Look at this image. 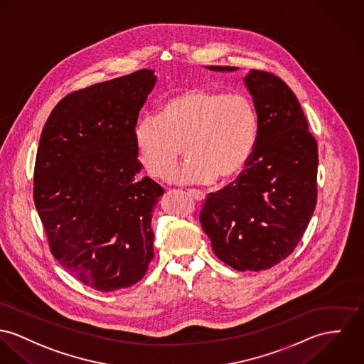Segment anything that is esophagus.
<instances>
[{
	"mask_svg": "<svg viewBox=\"0 0 364 364\" xmlns=\"http://www.w3.org/2000/svg\"><path fill=\"white\" fill-rule=\"evenodd\" d=\"M188 196H191L193 199H196V202H202V200L205 199L203 193H200V191H196V190H190V191H188Z\"/></svg>",
	"mask_w": 364,
	"mask_h": 364,
	"instance_id": "1",
	"label": "esophagus"
}]
</instances>
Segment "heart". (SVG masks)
Masks as SVG:
<instances>
[{
    "label": "heart",
    "mask_w": 364,
    "mask_h": 364,
    "mask_svg": "<svg viewBox=\"0 0 364 364\" xmlns=\"http://www.w3.org/2000/svg\"><path fill=\"white\" fill-rule=\"evenodd\" d=\"M257 129V112L248 95L193 87L166 100L156 116L141 117L133 137L139 162L152 178L168 180L184 148L190 162L176 171L173 181L210 184L242 173Z\"/></svg>",
    "instance_id": "b5f03b06"
}]
</instances>
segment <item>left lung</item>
<instances>
[{
    "instance_id": "left-lung-1",
    "label": "left lung",
    "mask_w": 364,
    "mask_h": 364,
    "mask_svg": "<svg viewBox=\"0 0 364 364\" xmlns=\"http://www.w3.org/2000/svg\"><path fill=\"white\" fill-rule=\"evenodd\" d=\"M245 84L259 119L251 159L232 183L208 194L199 220L222 262L260 272L287 259L308 228L317 202L318 152L299 101L282 79L252 69Z\"/></svg>"
}]
</instances>
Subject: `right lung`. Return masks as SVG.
<instances>
[{
  "label": "right lung",
  "mask_w": 364,
  "mask_h": 364,
  "mask_svg": "<svg viewBox=\"0 0 364 364\" xmlns=\"http://www.w3.org/2000/svg\"><path fill=\"white\" fill-rule=\"evenodd\" d=\"M155 82L141 69L68 94L38 144L33 198L51 253L101 292L139 282L155 255L151 219L164 188L134 178L133 137Z\"/></svg>",
  "instance_id": "right-lung-1"
}]
</instances>
